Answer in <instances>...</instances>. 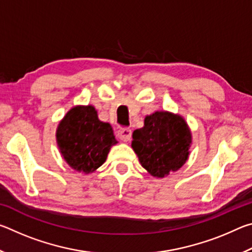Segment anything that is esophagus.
<instances>
[{"label": "esophagus", "mask_w": 252, "mask_h": 252, "mask_svg": "<svg viewBox=\"0 0 252 252\" xmlns=\"http://www.w3.org/2000/svg\"><path fill=\"white\" fill-rule=\"evenodd\" d=\"M131 135H132V131H131V129H127V127H123V129H120L118 131L119 139H120L123 142L130 141Z\"/></svg>", "instance_id": "1"}]
</instances>
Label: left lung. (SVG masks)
<instances>
[{"label": "left lung", "mask_w": 252, "mask_h": 252, "mask_svg": "<svg viewBox=\"0 0 252 252\" xmlns=\"http://www.w3.org/2000/svg\"><path fill=\"white\" fill-rule=\"evenodd\" d=\"M131 147L140 163L156 178L176 172L189 159L192 134L180 114L156 111L132 133Z\"/></svg>", "instance_id": "1"}]
</instances>
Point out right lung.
Wrapping results in <instances>:
<instances>
[{"label":"right lung","instance_id":"add662e5","mask_svg":"<svg viewBox=\"0 0 252 252\" xmlns=\"http://www.w3.org/2000/svg\"><path fill=\"white\" fill-rule=\"evenodd\" d=\"M57 144L64 161L75 171L89 174L104 163L118 141L108 122H102L93 105H75L57 127Z\"/></svg>","mask_w":252,"mask_h":252}]
</instances>
